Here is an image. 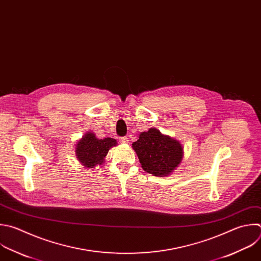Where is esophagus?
<instances>
[{"label": "esophagus", "instance_id": "esophagus-1", "mask_svg": "<svg viewBox=\"0 0 261 261\" xmlns=\"http://www.w3.org/2000/svg\"><path fill=\"white\" fill-rule=\"evenodd\" d=\"M119 140H120L121 143H128L129 142V138L128 137H121Z\"/></svg>", "mask_w": 261, "mask_h": 261}]
</instances>
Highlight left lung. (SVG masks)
<instances>
[{
	"instance_id": "8db88e82",
	"label": "left lung",
	"mask_w": 261,
	"mask_h": 261,
	"mask_svg": "<svg viewBox=\"0 0 261 261\" xmlns=\"http://www.w3.org/2000/svg\"><path fill=\"white\" fill-rule=\"evenodd\" d=\"M141 167L154 176H168L181 163L185 151L180 141L162 134L156 128L141 132L132 143Z\"/></svg>"
}]
</instances>
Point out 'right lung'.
Here are the masks:
<instances>
[{
    "mask_svg": "<svg viewBox=\"0 0 261 261\" xmlns=\"http://www.w3.org/2000/svg\"><path fill=\"white\" fill-rule=\"evenodd\" d=\"M118 144L117 140L111 137L99 139L96 135L88 131L76 141L74 152L77 161L86 168H95L106 162L109 150Z\"/></svg>",
    "mask_w": 261,
    "mask_h": 261,
    "instance_id": "1",
    "label": "right lung"
}]
</instances>
